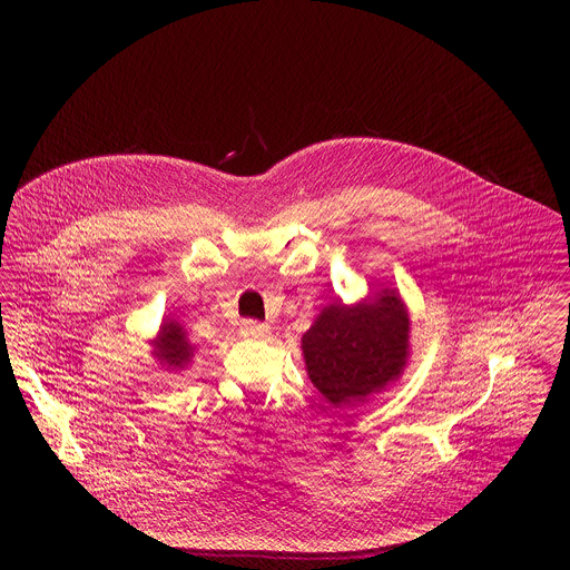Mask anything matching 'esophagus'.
Here are the masks:
<instances>
[{
	"instance_id": "esophagus-1",
	"label": "esophagus",
	"mask_w": 570,
	"mask_h": 570,
	"mask_svg": "<svg viewBox=\"0 0 570 570\" xmlns=\"http://www.w3.org/2000/svg\"><path fill=\"white\" fill-rule=\"evenodd\" d=\"M242 333H244V337L261 340V337L269 335V325L258 323V321H245L244 325H242Z\"/></svg>"
}]
</instances>
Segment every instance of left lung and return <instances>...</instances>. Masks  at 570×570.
Instances as JSON below:
<instances>
[{"mask_svg":"<svg viewBox=\"0 0 570 570\" xmlns=\"http://www.w3.org/2000/svg\"><path fill=\"white\" fill-rule=\"evenodd\" d=\"M407 333L406 305L395 289L353 307L333 303L303 335L307 375L333 406L364 402L404 373Z\"/></svg>","mask_w":570,"mask_h":570,"instance_id":"8db88e82","label":"left lung"}]
</instances>
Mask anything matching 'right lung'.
Here are the masks:
<instances>
[{"instance_id":"right-lung-1","label":"right lung","mask_w":570,"mask_h":570,"mask_svg":"<svg viewBox=\"0 0 570 570\" xmlns=\"http://www.w3.org/2000/svg\"><path fill=\"white\" fill-rule=\"evenodd\" d=\"M151 344H154V355L160 360V364H166V368L181 371L184 366H188L195 353V346L188 342L184 328L175 321H164L158 337Z\"/></svg>"}]
</instances>
